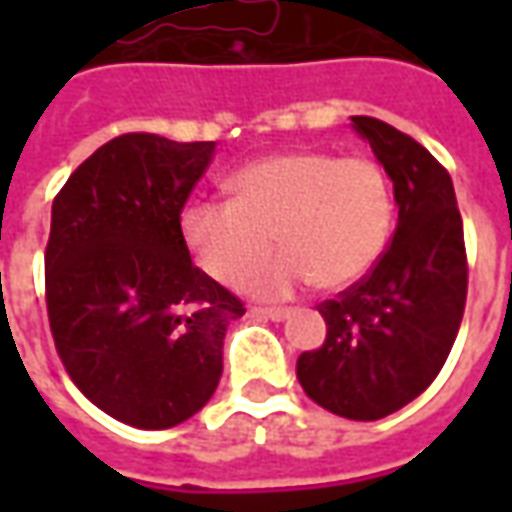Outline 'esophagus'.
Here are the masks:
<instances>
[{
  "mask_svg": "<svg viewBox=\"0 0 512 512\" xmlns=\"http://www.w3.org/2000/svg\"><path fill=\"white\" fill-rule=\"evenodd\" d=\"M252 315L257 318H268V321H285L290 315L288 307H252Z\"/></svg>",
  "mask_w": 512,
  "mask_h": 512,
  "instance_id": "obj_1",
  "label": "esophagus"
}]
</instances>
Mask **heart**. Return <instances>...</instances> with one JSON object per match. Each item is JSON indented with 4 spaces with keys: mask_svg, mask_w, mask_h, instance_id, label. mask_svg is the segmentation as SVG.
Returning a JSON list of instances; mask_svg holds the SVG:
<instances>
[{
    "mask_svg": "<svg viewBox=\"0 0 512 512\" xmlns=\"http://www.w3.org/2000/svg\"><path fill=\"white\" fill-rule=\"evenodd\" d=\"M233 200L191 202L183 241L205 274L238 285L278 235L286 246L246 275L255 296H288L356 285L389 244L395 202L384 169L367 156L296 150L260 158L230 178Z\"/></svg>",
    "mask_w": 512,
    "mask_h": 512,
    "instance_id": "1",
    "label": "heart"
}]
</instances>
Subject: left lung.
<instances>
[{
    "mask_svg": "<svg viewBox=\"0 0 512 512\" xmlns=\"http://www.w3.org/2000/svg\"><path fill=\"white\" fill-rule=\"evenodd\" d=\"M351 120L395 183L397 227L365 277L318 304L326 340L299 356L296 376L326 411L373 422L439 376L461 329L469 263L450 172L384 120Z\"/></svg>",
    "mask_w": 512,
    "mask_h": 512,
    "instance_id": "left-lung-1",
    "label": "left lung"
}]
</instances>
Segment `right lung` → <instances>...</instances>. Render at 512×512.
Listing matches in <instances>:
<instances>
[{
    "mask_svg": "<svg viewBox=\"0 0 512 512\" xmlns=\"http://www.w3.org/2000/svg\"><path fill=\"white\" fill-rule=\"evenodd\" d=\"M213 142L115 136L51 205L46 310L65 373L109 417L164 430L222 378L224 332L244 301L191 263L180 213Z\"/></svg>",
    "mask_w": 512,
    "mask_h": 512,
    "instance_id": "1",
    "label": "right lung"
}]
</instances>
